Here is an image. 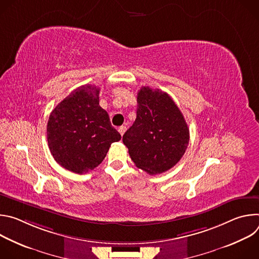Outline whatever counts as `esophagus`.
Here are the masks:
<instances>
[{
    "mask_svg": "<svg viewBox=\"0 0 259 259\" xmlns=\"http://www.w3.org/2000/svg\"><path fill=\"white\" fill-rule=\"evenodd\" d=\"M118 131H119V133L123 136V135H124V133H125V131H126V127H125V126H121V127H119Z\"/></svg>",
    "mask_w": 259,
    "mask_h": 259,
    "instance_id": "esophagus-1",
    "label": "esophagus"
}]
</instances>
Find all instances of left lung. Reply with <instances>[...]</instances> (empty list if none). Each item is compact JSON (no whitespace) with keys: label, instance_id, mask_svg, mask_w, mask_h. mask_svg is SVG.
<instances>
[{"label":"left lung","instance_id":"8db88e82","mask_svg":"<svg viewBox=\"0 0 259 259\" xmlns=\"http://www.w3.org/2000/svg\"><path fill=\"white\" fill-rule=\"evenodd\" d=\"M190 130L173 99L160 89L141 87L136 120L123 142L136 167L160 174L174 167L186 153Z\"/></svg>","mask_w":259,"mask_h":259}]
</instances>
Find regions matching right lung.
Instances as JSON below:
<instances>
[{
	"label": "right lung",
	"mask_w": 259,
	"mask_h": 259,
	"mask_svg": "<svg viewBox=\"0 0 259 259\" xmlns=\"http://www.w3.org/2000/svg\"><path fill=\"white\" fill-rule=\"evenodd\" d=\"M47 139L60 166L84 174L103 161L110 144L121 135L99 105V88L88 84L73 90L52 110Z\"/></svg>",
	"instance_id": "obj_1"
}]
</instances>
